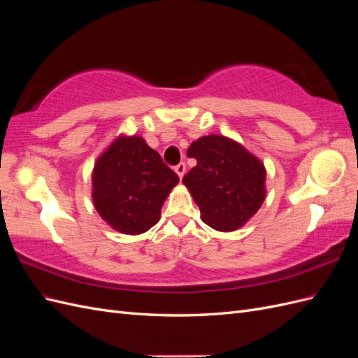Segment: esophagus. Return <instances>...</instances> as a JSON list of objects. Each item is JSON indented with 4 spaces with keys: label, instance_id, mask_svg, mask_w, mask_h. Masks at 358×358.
<instances>
[{
    "label": "esophagus",
    "instance_id": "34e87169",
    "mask_svg": "<svg viewBox=\"0 0 358 358\" xmlns=\"http://www.w3.org/2000/svg\"><path fill=\"white\" fill-rule=\"evenodd\" d=\"M175 171L178 173V176L182 179L183 175H185V171H187V164H185V162H179V164L175 167Z\"/></svg>",
    "mask_w": 358,
    "mask_h": 358
}]
</instances>
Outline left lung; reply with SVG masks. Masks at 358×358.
<instances>
[{"label": "left lung", "mask_w": 358, "mask_h": 358, "mask_svg": "<svg viewBox=\"0 0 358 358\" xmlns=\"http://www.w3.org/2000/svg\"><path fill=\"white\" fill-rule=\"evenodd\" d=\"M197 159L182 182L197 203L201 220L218 231L241 229L266 199V169L234 140L203 136L188 148Z\"/></svg>", "instance_id": "1"}]
</instances>
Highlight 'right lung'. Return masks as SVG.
Masks as SVG:
<instances>
[{"mask_svg": "<svg viewBox=\"0 0 358 358\" xmlns=\"http://www.w3.org/2000/svg\"><path fill=\"white\" fill-rule=\"evenodd\" d=\"M178 182L142 137L119 136L95 162L92 200L112 229L142 234L159 221L162 203Z\"/></svg>", "mask_w": 358, "mask_h": 358, "instance_id": "add662e5", "label": "right lung"}]
</instances>
